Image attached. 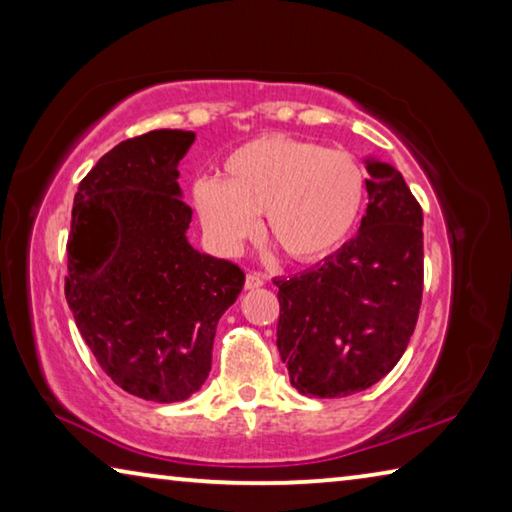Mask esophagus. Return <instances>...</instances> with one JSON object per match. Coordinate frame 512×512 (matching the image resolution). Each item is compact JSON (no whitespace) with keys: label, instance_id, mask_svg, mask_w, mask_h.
I'll return each instance as SVG.
<instances>
[{"label":"esophagus","instance_id":"1","mask_svg":"<svg viewBox=\"0 0 512 512\" xmlns=\"http://www.w3.org/2000/svg\"><path fill=\"white\" fill-rule=\"evenodd\" d=\"M259 287H264V277L259 273H248L246 275V289L253 291V289H259Z\"/></svg>","mask_w":512,"mask_h":512}]
</instances>
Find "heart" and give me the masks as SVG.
Returning <instances> with one entry per match:
<instances>
[{"mask_svg":"<svg viewBox=\"0 0 512 512\" xmlns=\"http://www.w3.org/2000/svg\"><path fill=\"white\" fill-rule=\"evenodd\" d=\"M368 201V173L354 155L298 137H259L232 151L221 183L194 185V205L216 248L237 253L257 235L298 264L334 255L357 232Z\"/></svg>","mask_w":512,"mask_h":512,"instance_id":"1","label":"heart"}]
</instances>
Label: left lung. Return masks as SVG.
Returning a JSON list of instances; mask_svg holds the SVG:
<instances>
[{"mask_svg": "<svg viewBox=\"0 0 512 512\" xmlns=\"http://www.w3.org/2000/svg\"><path fill=\"white\" fill-rule=\"evenodd\" d=\"M368 210L359 235L309 271L275 280L277 350L309 397L366 391L402 359L424 280L422 207L402 173L366 160Z\"/></svg>", "mask_w": 512, "mask_h": 512, "instance_id": "left-lung-1", "label": "left lung"}]
</instances>
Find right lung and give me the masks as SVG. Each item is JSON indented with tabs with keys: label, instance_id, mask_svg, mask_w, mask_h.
Listing matches in <instances>:
<instances>
[{
	"label": "right lung",
	"instance_id": "1",
	"mask_svg": "<svg viewBox=\"0 0 512 512\" xmlns=\"http://www.w3.org/2000/svg\"><path fill=\"white\" fill-rule=\"evenodd\" d=\"M194 137L162 128L103 155L74 196L67 239L65 298L83 341L119 388L160 404L203 386L216 323L246 280L187 241L178 164Z\"/></svg>",
	"mask_w": 512,
	"mask_h": 512
}]
</instances>
